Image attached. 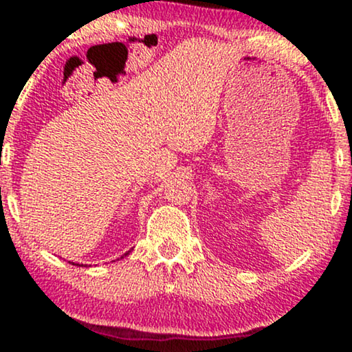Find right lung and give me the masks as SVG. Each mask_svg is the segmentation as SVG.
<instances>
[{
  "instance_id": "obj_1",
  "label": "right lung",
  "mask_w": 352,
  "mask_h": 352,
  "mask_svg": "<svg viewBox=\"0 0 352 352\" xmlns=\"http://www.w3.org/2000/svg\"><path fill=\"white\" fill-rule=\"evenodd\" d=\"M127 254H129V252H127V253H124V254H122V256H120V258L127 256ZM69 263H71V261H69ZM71 265H76V266H82V265H79V263H71Z\"/></svg>"
}]
</instances>
